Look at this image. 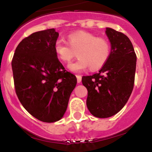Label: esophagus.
<instances>
[{
    "mask_svg": "<svg viewBox=\"0 0 152 152\" xmlns=\"http://www.w3.org/2000/svg\"><path fill=\"white\" fill-rule=\"evenodd\" d=\"M76 77H77V83L81 82V76L80 75H76Z\"/></svg>",
    "mask_w": 152,
    "mask_h": 152,
    "instance_id": "obj_1",
    "label": "esophagus"
}]
</instances>
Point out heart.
I'll use <instances>...</instances> for the list:
<instances>
[{
	"mask_svg": "<svg viewBox=\"0 0 152 152\" xmlns=\"http://www.w3.org/2000/svg\"><path fill=\"white\" fill-rule=\"evenodd\" d=\"M56 55L63 62L68 63L75 56L76 61L68 64V68L75 73L81 72L89 67L91 71L101 68L110 55V44L107 39L96 37L93 33L77 31L68 36V43L63 40L55 42Z\"/></svg>",
	"mask_w": 152,
	"mask_h": 152,
	"instance_id": "1",
	"label": "heart"
}]
</instances>
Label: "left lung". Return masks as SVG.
<instances>
[{"instance_id": "left-lung-1", "label": "left lung", "mask_w": 152, "mask_h": 152, "mask_svg": "<svg viewBox=\"0 0 152 152\" xmlns=\"http://www.w3.org/2000/svg\"><path fill=\"white\" fill-rule=\"evenodd\" d=\"M110 55L99 72L83 76L88 89L87 107L93 116L108 118L121 110L128 101L135 82L136 55L129 39L107 27Z\"/></svg>"}]
</instances>
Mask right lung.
<instances>
[{"instance_id": "obj_1", "label": "right lung", "mask_w": 152, "mask_h": 152, "mask_svg": "<svg viewBox=\"0 0 152 152\" xmlns=\"http://www.w3.org/2000/svg\"><path fill=\"white\" fill-rule=\"evenodd\" d=\"M58 33L39 31L19 43L12 60L15 91L23 107L45 123L58 121L68 107L77 84L64 69L54 49Z\"/></svg>"}]
</instances>
